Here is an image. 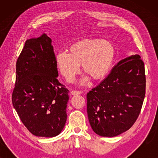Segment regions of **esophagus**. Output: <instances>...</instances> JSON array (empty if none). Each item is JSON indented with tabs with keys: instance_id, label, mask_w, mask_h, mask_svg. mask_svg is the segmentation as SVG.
<instances>
[{
	"instance_id": "34e87169",
	"label": "esophagus",
	"mask_w": 158,
	"mask_h": 158,
	"mask_svg": "<svg viewBox=\"0 0 158 158\" xmlns=\"http://www.w3.org/2000/svg\"><path fill=\"white\" fill-rule=\"evenodd\" d=\"M81 94L82 91H81V90H72V91H71V94L73 95V96H75V95H79Z\"/></svg>"
}]
</instances>
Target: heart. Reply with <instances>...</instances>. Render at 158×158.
<instances>
[{"label":"heart","mask_w":158,"mask_h":158,"mask_svg":"<svg viewBox=\"0 0 158 158\" xmlns=\"http://www.w3.org/2000/svg\"><path fill=\"white\" fill-rule=\"evenodd\" d=\"M65 52L58 53L55 61L61 74L70 81L79 72L82 65L83 73L95 81L104 77L113 66L116 49L109 40H83L73 44Z\"/></svg>","instance_id":"heart-1"}]
</instances>
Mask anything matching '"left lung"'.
<instances>
[{
  "instance_id": "obj_1",
  "label": "left lung",
  "mask_w": 158,
  "mask_h": 158,
  "mask_svg": "<svg viewBox=\"0 0 158 158\" xmlns=\"http://www.w3.org/2000/svg\"><path fill=\"white\" fill-rule=\"evenodd\" d=\"M145 88L144 65L140 56L120 60L87 94L88 120L94 132L113 137L130 129L141 111Z\"/></svg>"
}]
</instances>
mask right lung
Instances as JSON below:
<instances>
[{
    "mask_svg": "<svg viewBox=\"0 0 158 158\" xmlns=\"http://www.w3.org/2000/svg\"><path fill=\"white\" fill-rule=\"evenodd\" d=\"M57 76L51 39L43 34L26 41L16 61L12 103L24 126L37 137H55L65 124L69 90Z\"/></svg>",
    "mask_w": 158,
    "mask_h": 158,
    "instance_id": "right-lung-1",
    "label": "right lung"
}]
</instances>
